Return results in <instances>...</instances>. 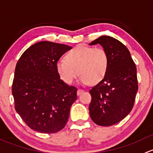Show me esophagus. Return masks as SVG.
<instances>
[{
    "instance_id": "1",
    "label": "esophagus",
    "mask_w": 153,
    "mask_h": 153,
    "mask_svg": "<svg viewBox=\"0 0 153 153\" xmlns=\"http://www.w3.org/2000/svg\"><path fill=\"white\" fill-rule=\"evenodd\" d=\"M84 92V91H83L82 89H78V91H77V95L79 96L80 94H82V93Z\"/></svg>"
}]
</instances>
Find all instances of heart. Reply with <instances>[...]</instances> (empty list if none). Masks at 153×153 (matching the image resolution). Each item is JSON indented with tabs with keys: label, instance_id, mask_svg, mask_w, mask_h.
Instances as JSON below:
<instances>
[{
	"label": "heart",
	"instance_id": "1",
	"mask_svg": "<svg viewBox=\"0 0 153 153\" xmlns=\"http://www.w3.org/2000/svg\"><path fill=\"white\" fill-rule=\"evenodd\" d=\"M108 65L109 57L104 48L79 45L66 54L65 59H59L56 68L66 84L73 83L78 74L82 84H96L106 75Z\"/></svg>",
	"mask_w": 153,
	"mask_h": 153
}]
</instances>
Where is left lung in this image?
I'll return each mask as SVG.
<instances>
[{"label": "left lung", "instance_id": "obj_1", "mask_svg": "<svg viewBox=\"0 0 153 153\" xmlns=\"http://www.w3.org/2000/svg\"><path fill=\"white\" fill-rule=\"evenodd\" d=\"M96 44L108 53L109 65L103 79L90 90L89 112L94 123L107 127L121 122L133 109L138 88L136 66L119 40L101 36L89 45Z\"/></svg>", "mask_w": 153, "mask_h": 153}]
</instances>
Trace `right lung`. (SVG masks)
I'll use <instances>...</instances> for the list:
<instances>
[{
	"label": "right lung",
	"instance_id": "right-lung-1",
	"mask_svg": "<svg viewBox=\"0 0 153 153\" xmlns=\"http://www.w3.org/2000/svg\"><path fill=\"white\" fill-rule=\"evenodd\" d=\"M72 47L38 42L23 52L15 67L12 92L15 108L32 130L55 133L65 127L77 88L65 84L56 62Z\"/></svg>",
	"mask_w": 153,
	"mask_h": 153
}]
</instances>
